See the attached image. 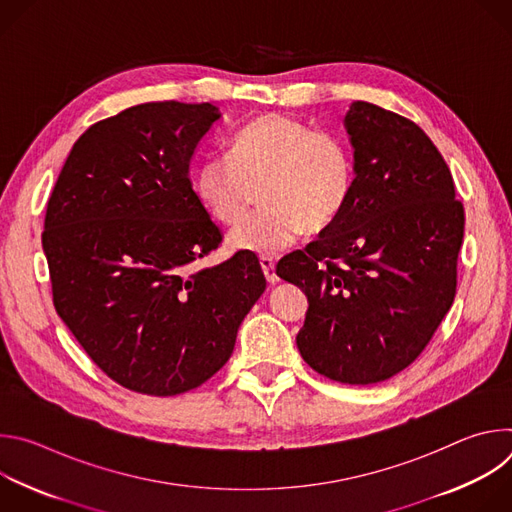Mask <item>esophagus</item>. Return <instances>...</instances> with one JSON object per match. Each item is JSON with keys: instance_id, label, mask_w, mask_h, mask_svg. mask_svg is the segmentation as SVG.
<instances>
[{"instance_id": "esophagus-1", "label": "esophagus", "mask_w": 512, "mask_h": 512, "mask_svg": "<svg viewBox=\"0 0 512 512\" xmlns=\"http://www.w3.org/2000/svg\"><path fill=\"white\" fill-rule=\"evenodd\" d=\"M259 263H261V269H263V273H265L267 283L275 285V283L279 281V277H277V273H275V263H273V259H271V257H261Z\"/></svg>"}]
</instances>
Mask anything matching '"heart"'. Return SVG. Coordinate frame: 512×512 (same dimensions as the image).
<instances>
[{"instance_id":"1","label":"heart","mask_w":512,"mask_h":512,"mask_svg":"<svg viewBox=\"0 0 512 512\" xmlns=\"http://www.w3.org/2000/svg\"><path fill=\"white\" fill-rule=\"evenodd\" d=\"M354 166L346 143L302 119L261 113L233 137L229 160H204L192 192L216 223L235 227L259 188L263 208L229 237V247L275 255L304 233L328 229L352 194Z\"/></svg>"}]
</instances>
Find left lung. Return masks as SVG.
<instances>
[{
	"mask_svg": "<svg viewBox=\"0 0 512 512\" xmlns=\"http://www.w3.org/2000/svg\"><path fill=\"white\" fill-rule=\"evenodd\" d=\"M344 127L354 150L348 204L275 271L308 296L302 358L332 381L373 385L407 369L452 308L464 206L413 121L354 101Z\"/></svg>",
	"mask_w": 512,
	"mask_h": 512,
	"instance_id": "obj_1",
	"label": "left lung"
}]
</instances>
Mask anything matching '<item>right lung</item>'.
I'll return each instance as SVG.
<instances>
[{
    "label": "right lung",
    "mask_w": 512,
    "mask_h": 512,
    "mask_svg": "<svg viewBox=\"0 0 512 512\" xmlns=\"http://www.w3.org/2000/svg\"><path fill=\"white\" fill-rule=\"evenodd\" d=\"M221 119L210 103H143L91 125L50 194L42 247L54 308L121 387L172 397L231 358L265 291L249 251L200 271L223 241L198 204L190 162Z\"/></svg>",
    "instance_id": "obj_1"
}]
</instances>
